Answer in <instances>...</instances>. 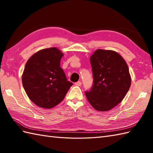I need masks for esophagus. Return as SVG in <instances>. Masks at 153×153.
<instances>
[{"mask_svg":"<svg viewBox=\"0 0 153 153\" xmlns=\"http://www.w3.org/2000/svg\"><path fill=\"white\" fill-rule=\"evenodd\" d=\"M75 85H76V86H81V85H82V82L79 81V82L75 83Z\"/></svg>","mask_w":153,"mask_h":153,"instance_id":"34e87169","label":"esophagus"}]
</instances>
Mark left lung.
Returning a JSON list of instances; mask_svg holds the SVG:
<instances>
[{
  "mask_svg": "<svg viewBox=\"0 0 153 153\" xmlns=\"http://www.w3.org/2000/svg\"><path fill=\"white\" fill-rule=\"evenodd\" d=\"M90 61L93 84L85 95L95 110L108 111L122 102L130 87L128 64L118 53L110 50H97Z\"/></svg>",
  "mask_w": 153,
  "mask_h": 153,
  "instance_id": "1",
  "label": "left lung"
}]
</instances>
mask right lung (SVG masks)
Masks as SVG:
<instances>
[{"mask_svg":"<svg viewBox=\"0 0 153 153\" xmlns=\"http://www.w3.org/2000/svg\"><path fill=\"white\" fill-rule=\"evenodd\" d=\"M63 55L57 48H45L35 53L25 64L23 87L31 101L41 108L58 105L73 85L60 67Z\"/></svg>","mask_w":153,"mask_h":153,"instance_id":"add662e5","label":"right lung"}]
</instances>
